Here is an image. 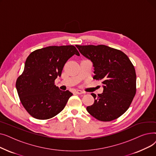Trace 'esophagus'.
Segmentation results:
<instances>
[{"mask_svg": "<svg viewBox=\"0 0 156 156\" xmlns=\"http://www.w3.org/2000/svg\"><path fill=\"white\" fill-rule=\"evenodd\" d=\"M74 92H75L77 94H83V92L80 90H74Z\"/></svg>", "mask_w": 156, "mask_h": 156, "instance_id": "1", "label": "esophagus"}]
</instances>
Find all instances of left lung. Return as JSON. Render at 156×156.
Segmentation results:
<instances>
[{
	"mask_svg": "<svg viewBox=\"0 0 156 156\" xmlns=\"http://www.w3.org/2000/svg\"><path fill=\"white\" fill-rule=\"evenodd\" d=\"M80 52L94 67L93 78L102 80L103 92L87 107L90 114L101 121H111L123 114L136 94V73L128 57L122 51L104 45H78Z\"/></svg>",
	"mask_w": 156,
	"mask_h": 156,
	"instance_id": "8db88e82",
	"label": "left lung"
}]
</instances>
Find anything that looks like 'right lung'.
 I'll return each instance as SVG.
<instances>
[{"instance_id": "right-lung-1", "label": "right lung", "mask_w": 156, "mask_h": 156, "mask_svg": "<svg viewBox=\"0 0 156 156\" xmlns=\"http://www.w3.org/2000/svg\"><path fill=\"white\" fill-rule=\"evenodd\" d=\"M75 54L80 55L75 46L62 45L37 49L28 55L16 87L22 105L32 117L48 119L64 108L73 94L61 90L54 81Z\"/></svg>"}]
</instances>
